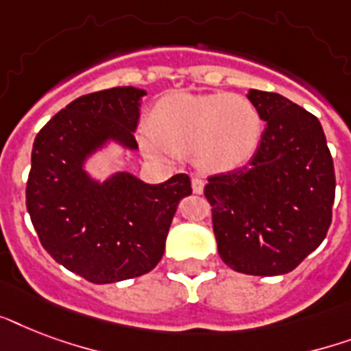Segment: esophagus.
Here are the masks:
<instances>
[{
	"mask_svg": "<svg viewBox=\"0 0 351 351\" xmlns=\"http://www.w3.org/2000/svg\"><path fill=\"white\" fill-rule=\"evenodd\" d=\"M191 186H193V193H195V195H202V193H204V180H202V178H193Z\"/></svg>",
	"mask_w": 351,
	"mask_h": 351,
	"instance_id": "obj_1",
	"label": "esophagus"
}]
</instances>
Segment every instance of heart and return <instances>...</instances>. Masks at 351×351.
I'll use <instances>...</instances> for the list:
<instances>
[{
	"mask_svg": "<svg viewBox=\"0 0 351 351\" xmlns=\"http://www.w3.org/2000/svg\"><path fill=\"white\" fill-rule=\"evenodd\" d=\"M261 134V112L245 96L176 93L154 107L142 145L153 158L193 154L206 169L224 171L247 162Z\"/></svg>",
	"mask_w": 351,
	"mask_h": 351,
	"instance_id": "b5f03b06",
	"label": "heart"
}]
</instances>
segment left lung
<instances>
[{"mask_svg": "<svg viewBox=\"0 0 351 351\" xmlns=\"http://www.w3.org/2000/svg\"><path fill=\"white\" fill-rule=\"evenodd\" d=\"M266 129L247 167L215 175L204 187L213 206L220 258L234 271L273 277L315 251L332 224L335 171L321 121L277 93L251 89Z\"/></svg>", "mask_w": 351, "mask_h": 351, "instance_id": "8db88e82", "label": "left lung"}]
</instances>
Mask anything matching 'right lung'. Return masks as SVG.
I'll return each mask as SVG.
<instances>
[{
  "label": "right lung",
  "mask_w": 351,
  "mask_h": 351,
  "mask_svg": "<svg viewBox=\"0 0 351 351\" xmlns=\"http://www.w3.org/2000/svg\"><path fill=\"white\" fill-rule=\"evenodd\" d=\"M138 87L80 96L38 132L27 182V211L47 253L95 284L149 273L160 262L176 208L193 193L187 175L145 184L127 171L106 180L87 162L109 145L138 151Z\"/></svg>",
  "instance_id": "obj_1"
}]
</instances>
